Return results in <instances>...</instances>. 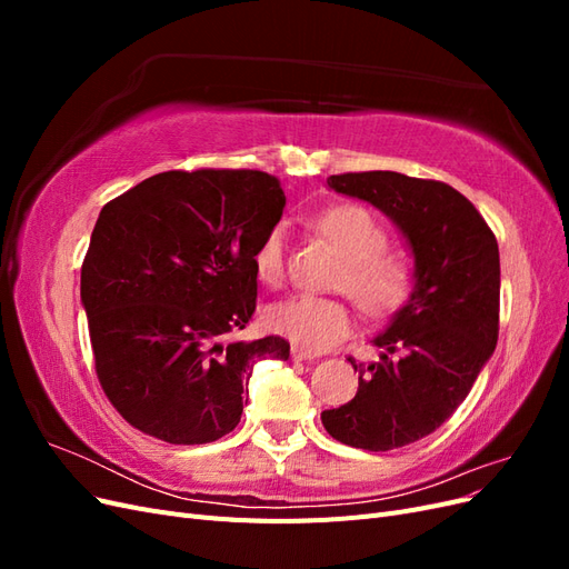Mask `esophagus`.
Segmentation results:
<instances>
[{
  "mask_svg": "<svg viewBox=\"0 0 569 569\" xmlns=\"http://www.w3.org/2000/svg\"><path fill=\"white\" fill-rule=\"evenodd\" d=\"M289 353H291V360H311V358H316L313 351L301 349V347H291Z\"/></svg>",
  "mask_w": 569,
  "mask_h": 569,
  "instance_id": "1",
  "label": "esophagus"
}]
</instances>
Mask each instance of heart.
Returning <instances> with one entry per match:
<instances>
[{
    "instance_id": "b5f03b06",
    "label": "heart",
    "mask_w": 569,
    "mask_h": 569,
    "mask_svg": "<svg viewBox=\"0 0 569 569\" xmlns=\"http://www.w3.org/2000/svg\"><path fill=\"white\" fill-rule=\"evenodd\" d=\"M316 228L347 258L337 284L347 289L366 313H389L406 299L412 284L410 261L385 249L387 234L368 209L353 203L335 206L316 218ZM284 247L287 230L274 226L253 253L256 278L268 287H278L284 278ZM266 325L297 347L320 351L353 330V311L341 299L295 295L268 308Z\"/></svg>"
}]
</instances>
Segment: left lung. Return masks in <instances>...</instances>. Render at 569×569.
Instances as JSON below:
<instances>
[{
    "label": "left lung",
    "instance_id": "8db88e82",
    "mask_svg": "<svg viewBox=\"0 0 569 569\" xmlns=\"http://www.w3.org/2000/svg\"><path fill=\"white\" fill-rule=\"evenodd\" d=\"M337 194L372 203L406 239L412 291L382 332L380 358L356 363L358 391L322 410L327 435L391 451L432 435L470 393L498 339L501 261L496 237L458 189L393 170L330 176Z\"/></svg>",
    "mask_w": 569,
    "mask_h": 569
}]
</instances>
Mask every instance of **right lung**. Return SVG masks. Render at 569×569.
I'll use <instances>...</instances> for the list:
<instances>
[{
    "label": "right lung",
    "instance_id": "right-lung-1",
    "mask_svg": "<svg viewBox=\"0 0 569 569\" xmlns=\"http://www.w3.org/2000/svg\"><path fill=\"white\" fill-rule=\"evenodd\" d=\"M258 170H168L101 209L80 274L99 382L132 427L209 443L237 427L256 360L282 337L222 341L256 311L253 253L284 211Z\"/></svg>",
    "mask_w": 569,
    "mask_h": 569
}]
</instances>
